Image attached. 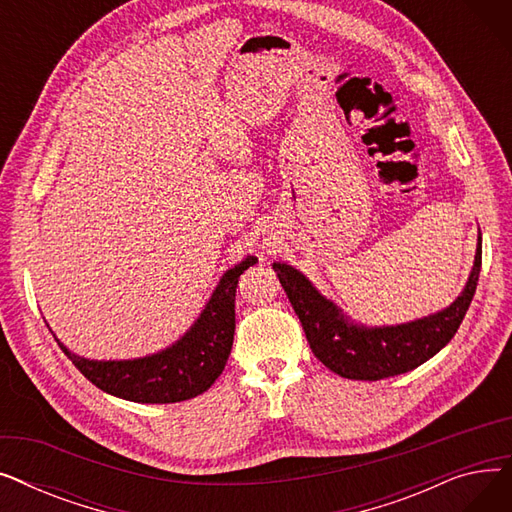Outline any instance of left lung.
<instances>
[{"instance_id": "1", "label": "left lung", "mask_w": 512, "mask_h": 512, "mask_svg": "<svg viewBox=\"0 0 512 512\" xmlns=\"http://www.w3.org/2000/svg\"><path fill=\"white\" fill-rule=\"evenodd\" d=\"M274 267L294 313L301 319L313 355L342 378L375 382L419 367L452 340L477 288L481 236L473 272L461 297L436 315L392 328L348 324L336 305L321 297L301 272L284 263H274Z\"/></svg>"}]
</instances>
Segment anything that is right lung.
Listing matches in <instances>:
<instances>
[{
	"instance_id": "1",
	"label": "right lung",
	"mask_w": 512,
	"mask_h": 512,
	"mask_svg": "<svg viewBox=\"0 0 512 512\" xmlns=\"http://www.w3.org/2000/svg\"><path fill=\"white\" fill-rule=\"evenodd\" d=\"M247 257L224 274L197 324L159 355L134 361H89L76 357L58 340L64 355L99 390L132 402H180L209 390L224 371L234 340V297Z\"/></svg>"
}]
</instances>
